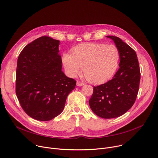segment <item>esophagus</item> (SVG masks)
Wrapping results in <instances>:
<instances>
[{
	"label": "esophagus",
	"instance_id": "obj_1",
	"mask_svg": "<svg viewBox=\"0 0 158 158\" xmlns=\"http://www.w3.org/2000/svg\"><path fill=\"white\" fill-rule=\"evenodd\" d=\"M77 85L78 86H81L84 85V83L80 82V81H77Z\"/></svg>",
	"mask_w": 158,
	"mask_h": 158
}]
</instances>
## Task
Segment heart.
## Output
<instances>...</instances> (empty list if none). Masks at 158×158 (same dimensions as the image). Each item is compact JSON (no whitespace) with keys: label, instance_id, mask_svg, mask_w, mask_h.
<instances>
[{"label":"heart","instance_id":"heart-1","mask_svg":"<svg viewBox=\"0 0 158 158\" xmlns=\"http://www.w3.org/2000/svg\"><path fill=\"white\" fill-rule=\"evenodd\" d=\"M119 59V51L114 45L87 43L75 47L72 55L64 53L62 62L69 77H75L82 67L87 80L93 83H100L114 74Z\"/></svg>","mask_w":158,"mask_h":158}]
</instances>
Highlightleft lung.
<instances>
[{
	"mask_svg": "<svg viewBox=\"0 0 158 158\" xmlns=\"http://www.w3.org/2000/svg\"><path fill=\"white\" fill-rule=\"evenodd\" d=\"M112 39L120 53L119 69L107 83L94 86L89 100L92 111L103 118L118 117L134 105L138 94L141 73L135 51L118 37Z\"/></svg>",
	"mask_w": 158,
	"mask_h": 158,
	"instance_id": "left-lung-1",
	"label": "left lung"
}]
</instances>
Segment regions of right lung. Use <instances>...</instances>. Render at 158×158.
Returning <instances> with one entry per match:
<instances>
[{
    "mask_svg": "<svg viewBox=\"0 0 158 158\" xmlns=\"http://www.w3.org/2000/svg\"><path fill=\"white\" fill-rule=\"evenodd\" d=\"M60 41L42 36L26 45L17 59L15 93L31 117L48 121L63 110L76 81L62 72Z\"/></svg>",
    "mask_w": 158,
    "mask_h": 158,
    "instance_id": "add662e5",
    "label": "right lung"
}]
</instances>
